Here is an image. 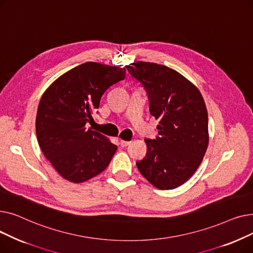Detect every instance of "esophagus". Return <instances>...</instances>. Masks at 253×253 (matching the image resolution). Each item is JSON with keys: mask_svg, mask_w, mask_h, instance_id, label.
<instances>
[{"mask_svg": "<svg viewBox=\"0 0 253 253\" xmlns=\"http://www.w3.org/2000/svg\"><path fill=\"white\" fill-rule=\"evenodd\" d=\"M130 143H131V141H128V140H121V141H120L121 147H127V145H129Z\"/></svg>", "mask_w": 253, "mask_h": 253, "instance_id": "obj_1", "label": "esophagus"}]
</instances>
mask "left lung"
Returning a JSON list of instances; mask_svg holds the SVG:
<instances>
[{
	"instance_id": "obj_1",
	"label": "left lung",
	"mask_w": 253,
	"mask_h": 253,
	"mask_svg": "<svg viewBox=\"0 0 253 253\" xmlns=\"http://www.w3.org/2000/svg\"><path fill=\"white\" fill-rule=\"evenodd\" d=\"M125 68L144 86L151 115L159 120V136L144 139L147 155L136 166L157 189H175L193 176L208 147L203 96L187 78L166 65L135 61Z\"/></svg>"
}]
</instances>
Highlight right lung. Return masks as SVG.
I'll use <instances>...</instances> for the list:
<instances>
[{"label": "right lung", "mask_w": 253, "mask_h": 253, "mask_svg": "<svg viewBox=\"0 0 253 253\" xmlns=\"http://www.w3.org/2000/svg\"><path fill=\"white\" fill-rule=\"evenodd\" d=\"M126 78V69L85 62L57 78L43 93L36 117L40 148L58 174L74 183L98 175L117 145L87 128L103 93Z\"/></svg>", "instance_id": "right-lung-1"}]
</instances>
